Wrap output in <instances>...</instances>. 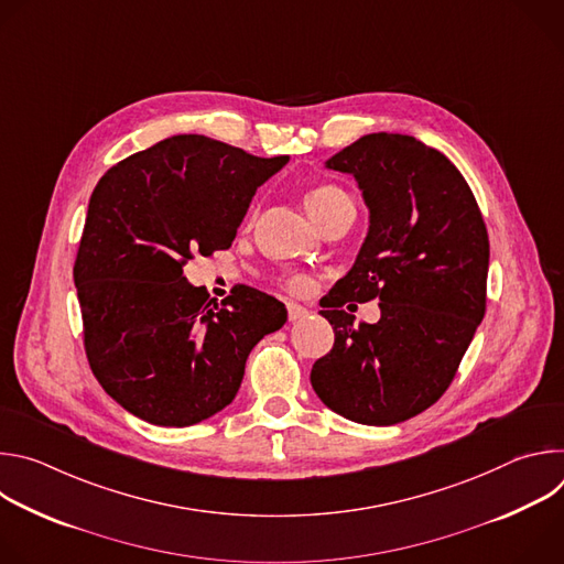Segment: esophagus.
Masks as SVG:
<instances>
[{
  "mask_svg": "<svg viewBox=\"0 0 564 564\" xmlns=\"http://www.w3.org/2000/svg\"><path fill=\"white\" fill-rule=\"evenodd\" d=\"M303 316H307V307H303L299 303H288V318L290 321H299Z\"/></svg>",
  "mask_w": 564,
  "mask_h": 564,
  "instance_id": "obj_1",
  "label": "esophagus"
}]
</instances>
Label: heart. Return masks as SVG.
Returning a JSON list of instances; mask_svg holds the SVG:
<instances>
[{
    "instance_id": "1",
    "label": "heart",
    "mask_w": 564,
    "mask_h": 564,
    "mask_svg": "<svg viewBox=\"0 0 564 564\" xmlns=\"http://www.w3.org/2000/svg\"><path fill=\"white\" fill-rule=\"evenodd\" d=\"M305 205H307L312 218L321 225L326 218L337 214L339 209L352 207V198L335 183H321L307 192ZM281 285L292 294H301L310 288V279L303 274H290V276L281 279Z\"/></svg>"
}]
</instances>
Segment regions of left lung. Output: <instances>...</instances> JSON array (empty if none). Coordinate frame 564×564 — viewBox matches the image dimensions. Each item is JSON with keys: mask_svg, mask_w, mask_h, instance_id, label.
<instances>
[{"mask_svg": "<svg viewBox=\"0 0 564 564\" xmlns=\"http://www.w3.org/2000/svg\"><path fill=\"white\" fill-rule=\"evenodd\" d=\"M328 167L355 176L370 229L321 310L335 346L314 361L310 381L335 413L392 426L446 392L485 318L489 234L464 176L413 135L368 133ZM372 297L382 318L355 327L343 303Z\"/></svg>", "mask_w": 564, "mask_h": 564, "instance_id": "1", "label": "left lung"}]
</instances>
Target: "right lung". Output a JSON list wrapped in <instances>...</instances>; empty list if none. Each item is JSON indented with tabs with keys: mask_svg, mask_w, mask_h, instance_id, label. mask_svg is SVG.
<instances>
[{
	"mask_svg": "<svg viewBox=\"0 0 564 564\" xmlns=\"http://www.w3.org/2000/svg\"><path fill=\"white\" fill-rule=\"evenodd\" d=\"M288 163L207 135H172L96 185L73 265L89 366L118 404L155 426H192L238 392L250 350L285 307L250 285L220 303L183 268L227 250L257 187Z\"/></svg>",
	"mask_w": 564,
	"mask_h": 564,
	"instance_id": "right-lung-1",
	"label": "right lung"
}]
</instances>
